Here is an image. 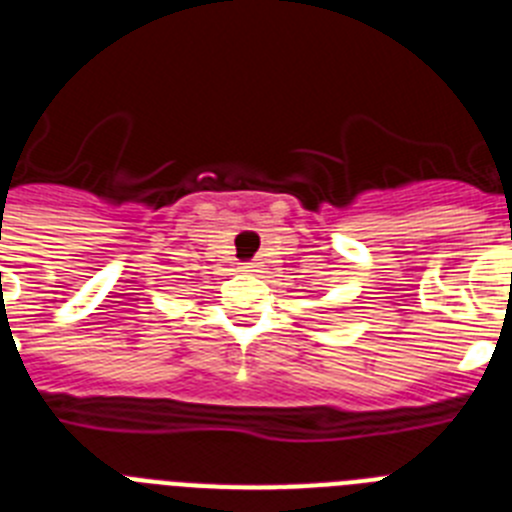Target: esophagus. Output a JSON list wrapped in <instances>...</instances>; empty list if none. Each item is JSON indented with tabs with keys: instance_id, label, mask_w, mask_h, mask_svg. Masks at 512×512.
Listing matches in <instances>:
<instances>
[{
	"instance_id": "34e87169",
	"label": "esophagus",
	"mask_w": 512,
	"mask_h": 512,
	"mask_svg": "<svg viewBox=\"0 0 512 512\" xmlns=\"http://www.w3.org/2000/svg\"><path fill=\"white\" fill-rule=\"evenodd\" d=\"M241 269H243V271H246V274H253V271H256V266H253V264H243V266H241Z\"/></svg>"
}]
</instances>
